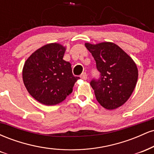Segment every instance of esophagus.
<instances>
[{"label": "esophagus", "instance_id": "obj_1", "mask_svg": "<svg viewBox=\"0 0 154 154\" xmlns=\"http://www.w3.org/2000/svg\"><path fill=\"white\" fill-rule=\"evenodd\" d=\"M80 78L82 79H84V80H86V79H87V78H88L87 74H86L85 72H84V73H82V75H80Z\"/></svg>", "mask_w": 154, "mask_h": 154}]
</instances>
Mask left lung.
<instances>
[{
    "label": "left lung",
    "instance_id": "8db88e82",
    "mask_svg": "<svg viewBox=\"0 0 154 154\" xmlns=\"http://www.w3.org/2000/svg\"><path fill=\"white\" fill-rule=\"evenodd\" d=\"M100 73L98 80L91 82L95 98L109 110L117 109L130 98L135 89L138 70L135 61L115 43H85Z\"/></svg>",
    "mask_w": 154,
    "mask_h": 154
}]
</instances>
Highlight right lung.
<instances>
[{
	"label": "right lung",
	"instance_id": "add662e5",
	"mask_svg": "<svg viewBox=\"0 0 154 154\" xmlns=\"http://www.w3.org/2000/svg\"><path fill=\"white\" fill-rule=\"evenodd\" d=\"M66 47L59 43L43 45L26 60L22 69L24 86L35 100L46 106L61 103L72 92L79 77L63 59Z\"/></svg>",
	"mask_w": 154,
	"mask_h": 154
}]
</instances>
